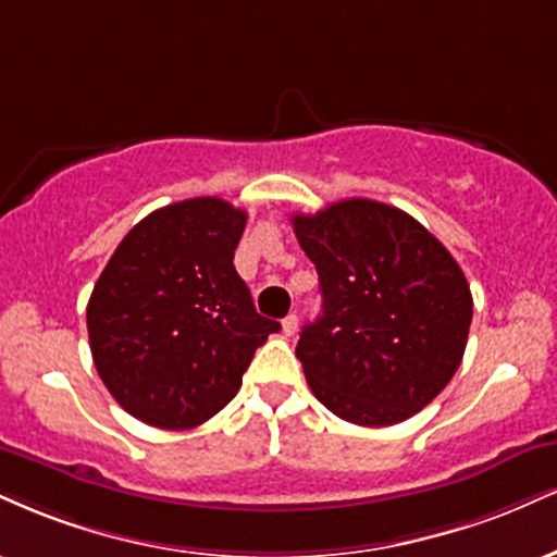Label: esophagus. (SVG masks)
Returning <instances> with one entry per match:
<instances>
[{
  "label": "esophagus",
  "instance_id": "1",
  "mask_svg": "<svg viewBox=\"0 0 557 557\" xmlns=\"http://www.w3.org/2000/svg\"><path fill=\"white\" fill-rule=\"evenodd\" d=\"M283 332H285V337H293V334L298 332V317H296V313H287V317L283 319Z\"/></svg>",
  "mask_w": 557,
  "mask_h": 557
}]
</instances>
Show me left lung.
Listing matches in <instances>:
<instances>
[{"label":"left lung","mask_w":557,"mask_h":557,"mask_svg":"<svg viewBox=\"0 0 557 557\" xmlns=\"http://www.w3.org/2000/svg\"><path fill=\"white\" fill-rule=\"evenodd\" d=\"M293 231L321 285V317L296 347L313 397L368 428L431 405L457 373L472 324L470 285L446 246L373 199L293 214Z\"/></svg>","instance_id":"left-lung-1"}]
</instances>
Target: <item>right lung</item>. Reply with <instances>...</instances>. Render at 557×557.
<instances>
[{"mask_svg":"<svg viewBox=\"0 0 557 557\" xmlns=\"http://www.w3.org/2000/svg\"><path fill=\"white\" fill-rule=\"evenodd\" d=\"M246 212L218 197L160 207L126 233L87 300L92 363L132 418L202 425L236 397L280 324L233 267Z\"/></svg>","mask_w":557,"mask_h":557,"instance_id":"1","label":"right lung"}]
</instances>
